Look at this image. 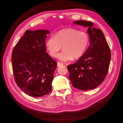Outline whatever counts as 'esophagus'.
Returning a JSON list of instances; mask_svg holds the SVG:
<instances>
[{
  "mask_svg": "<svg viewBox=\"0 0 123 123\" xmlns=\"http://www.w3.org/2000/svg\"><path fill=\"white\" fill-rule=\"evenodd\" d=\"M63 65V63H60V62H58L57 63V66L58 67H59V66H61Z\"/></svg>",
  "mask_w": 123,
  "mask_h": 123,
  "instance_id": "1",
  "label": "esophagus"
}]
</instances>
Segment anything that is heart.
Returning <instances> with one entry per match:
<instances>
[{
	"instance_id": "heart-1",
	"label": "heart",
	"mask_w": 123,
	"mask_h": 123,
	"mask_svg": "<svg viewBox=\"0 0 123 123\" xmlns=\"http://www.w3.org/2000/svg\"><path fill=\"white\" fill-rule=\"evenodd\" d=\"M89 43L87 33L73 28L60 30L54 37L46 42V47L51 57L57 58L62 47L64 51L59 54V59L63 62L77 60L85 53Z\"/></svg>"
}]
</instances>
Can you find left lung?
Instances as JSON below:
<instances>
[{"instance_id":"1","label":"left lung","mask_w":123,"mask_h":123,"mask_svg":"<svg viewBox=\"0 0 123 123\" xmlns=\"http://www.w3.org/2000/svg\"><path fill=\"white\" fill-rule=\"evenodd\" d=\"M87 27L90 45L85 53L74 64L67 66L69 79L74 87L81 90L95 89L104 81L109 69L111 54L107 42L101 30L86 21L74 22Z\"/></svg>"}]
</instances>
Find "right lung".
Instances as JSON below:
<instances>
[{
  "label": "right lung",
  "instance_id": "add662e5",
  "mask_svg": "<svg viewBox=\"0 0 123 123\" xmlns=\"http://www.w3.org/2000/svg\"><path fill=\"white\" fill-rule=\"evenodd\" d=\"M49 34L47 30H28L12 53L16 83L22 91L33 97H41L52 90L57 64L46 53L45 40Z\"/></svg>",
  "mask_w": 123,
  "mask_h": 123
}]
</instances>
